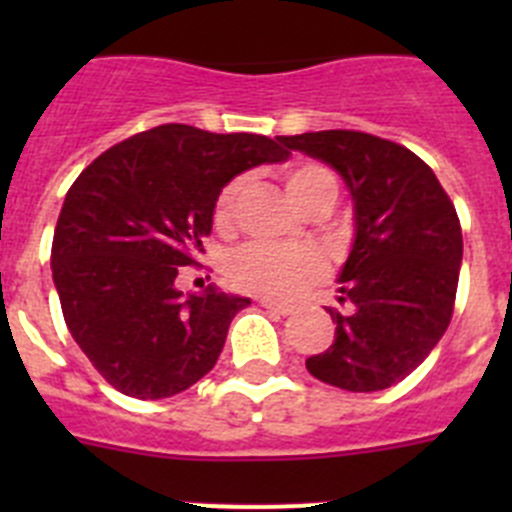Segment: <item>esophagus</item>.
<instances>
[{
  "label": "esophagus",
  "mask_w": 512,
  "mask_h": 512,
  "mask_svg": "<svg viewBox=\"0 0 512 512\" xmlns=\"http://www.w3.org/2000/svg\"><path fill=\"white\" fill-rule=\"evenodd\" d=\"M261 307H264L266 312H274V315H292V312H295V307L279 305V302H271V300H261Z\"/></svg>",
  "instance_id": "1"
}]
</instances>
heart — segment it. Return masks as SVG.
Returning a JSON list of instances; mask_svg holds the SVG:
<instances>
[{
  "mask_svg": "<svg viewBox=\"0 0 512 512\" xmlns=\"http://www.w3.org/2000/svg\"><path fill=\"white\" fill-rule=\"evenodd\" d=\"M282 182L289 197L307 212H328L338 200V176L318 161H297L282 171ZM246 179L235 176L225 182L212 202V225L217 233L230 235L241 217V197ZM323 253L310 246H269L246 243L230 256L228 282L238 292L269 297V300H295L312 284L325 277Z\"/></svg>",
  "mask_w": 512,
  "mask_h": 512,
  "instance_id": "b5f03b06",
  "label": "heart"
}]
</instances>
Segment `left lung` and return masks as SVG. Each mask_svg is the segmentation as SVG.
<instances>
[{"label":"left lung","instance_id":"8db88e82","mask_svg":"<svg viewBox=\"0 0 512 512\" xmlns=\"http://www.w3.org/2000/svg\"><path fill=\"white\" fill-rule=\"evenodd\" d=\"M279 140L333 166L356 207L341 271L351 312L330 307L336 338L305 361L307 372L348 392L387 390L423 364L454 315L464 248L454 202L431 166L392 140L359 130Z\"/></svg>","mask_w":512,"mask_h":512}]
</instances>
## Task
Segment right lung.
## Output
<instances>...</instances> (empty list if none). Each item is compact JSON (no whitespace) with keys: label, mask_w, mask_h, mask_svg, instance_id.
<instances>
[{"label":"right lung","mask_w":512,"mask_h":512,"mask_svg":"<svg viewBox=\"0 0 512 512\" xmlns=\"http://www.w3.org/2000/svg\"><path fill=\"white\" fill-rule=\"evenodd\" d=\"M287 156L279 138L169 122L76 176L53 233V282L71 336L117 392L161 400L215 366L248 300L215 287L184 300L174 279L205 253L220 187Z\"/></svg>","instance_id":"add662e5"}]
</instances>
